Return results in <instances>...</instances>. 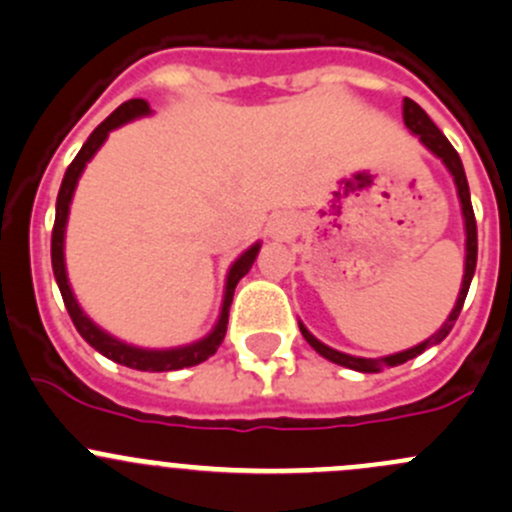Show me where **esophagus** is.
<instances>
[{
    "mask_svg": "<svg viewBox=\"0 0 512 512\" xmlns=\"http://www.w3.org/2000/svg\"><path fill=\"white\" fill-rule=\"evenodd\" d=\"M271 234L276 236V239H286V236L291 234V224H288L286 219L271 221Z\"/></svg>",
    "mask_w": 512,
    "mask_h": 512,
    "instance_id": "1",
    "label": "esophagus"
}]
</instances>
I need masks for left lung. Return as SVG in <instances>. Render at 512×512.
<instances>
[{"label":"left lung","mask_w":512,"mask_h":512,"mask_svg":"<svg viewBox=\"0 0 512 512\" xmlns=\"http://www.w3.org/2000/svg\"><path fill=\"white\" fill-rule=\"evenodd\" d=\"M404 123H407V128L412 130L414 135H419V140L424 142V145L429 147V150L434 152L436 157H441V160H444V165L449 167V172L453 175V182H456L458 197H461L463 219H466V273H463V286H461V293H458L456 308L451 310V315H449V320H446V323H444V328H441L436 335H431L426 342H421V345L412 347V350L397 352V355L379 357V360H370V357L345 355V352H337V350H333V347H328V345H323V342H320V340H315V337L310 335L308 330L303 328V325H300V333H303L305 340H308V345L313 347L315 352H320V355H323L325 360L335 362V365L350 367V370H357V372H382L384 367L404 365V362L412 360V357L421 355V352H424L426 347L439 345V342L451 333L453 323H456V320H458V313H461V308H463V300H466L468 288H471L473 271H476L478 229H476V214H473L471 192H468V179H466V172H463L461 157H458V152L453 150L451 142L446 140V135L441 133L439 128H436L434 120H431L429 115H426L424 110H421V105L414 103L412 98H404Z\"/></svg>","instance_id":"left-lung-1"}]
</instances>
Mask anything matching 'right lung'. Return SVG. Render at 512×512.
I'll return each instance as SVG.
<instances>
[{"mask_svg":"<svg viewBox=\"0 0 512 512\" xmlns=\"http://www.w3.org/2000/svg\"><path fill=\"white\" fill-rule=\"evenodd\" d=\"M147 113V103L142 98H133L128 103H123L120 108H115L103 123L98 125L96 130L91 133V138L83 142L81 152L73 157V162L68 165L66 175H63L61 189H59V199H56V219H54V231H51V266H54V276L56 283H59V291L63 295V303H66L68 315H71L73 325L81 333L83 340L88 342L91 347H96L100 355H105L108 360L118 362V365L133 367V370H142V372H170V370H182V367H192L199 365V362L209 360V357L217 352V347L221 345L226 335V323H229V305L231 298H234V288L241 278L249 273L251 263L256 261L258 254V244L251 246L239 261L231 266L229 278H226V295H224V308H221V318L217 323V328L212 330V335L204 337V340L194 342L189 347H177V350H140V347H130L125 342H118L115 337L105 335L103 330L96 328L91 320L83 315V310L78 308L76 298H73L71 288H68V278H66V266H63V229H66V219H68V204H71L73 189H76L78 177H81L83 167L86 162L96 155V150L103 145V140L108 138V133L118 125L128 123V120L138 118V115Z\"/></svg>","mask_w":512,"mask_h":512,"instance_id":"add662e5","label":"right lung"}]
</instances>
